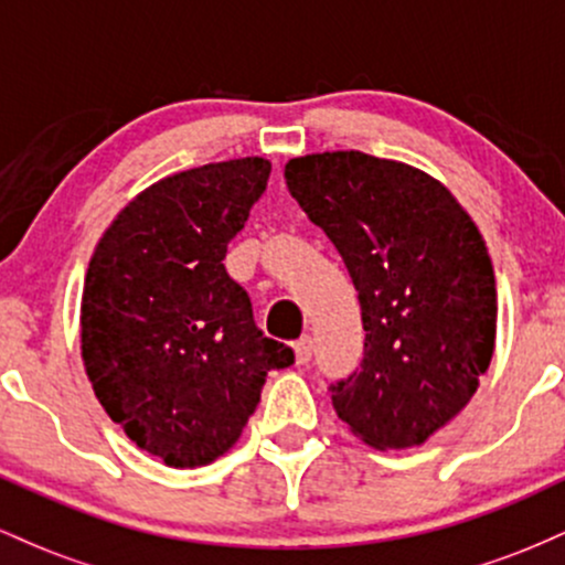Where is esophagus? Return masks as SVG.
<instances>
[{
    "label": "esophagus",
    "mask_w": 565,
    "mask_h": 565,
    "mask_svg": "<svg viewBox=\"0 0 565 565\" xmlns=\"http://www.w3.org/2000/svg\"><path fill=\"white\" fill-rule=\"evenodd\" d=\"M310 355H313V340H310V337H300V340L295 342V361L297 364H308Z\"/></svg>",
    "instance_id": "34e87169"
}]
</instances>
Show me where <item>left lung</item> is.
<instances>
[{
    "label": "left lung",
    "instance_id": "left-lung-1",
    "mask_svg": "<svg viewBox=\"0 0 565 565\" xmlns=\"http://www.w3.org/2000/svg\"><path fill=\"white\" fill-rule=\"evenodd\" d=\"M289 193L332 238L359 291L364 361L334 382L337 417L372 449H408L457 417L497 340L489 249L457 199L404 161L289 159Z\"/></svg>",
    "mask_w": 565,
    "mask_h": 565
}]
</instances>
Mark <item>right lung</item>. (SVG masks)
<instances>
[{
	"label": "right lung",
	"instance_id": "add662e5",
	"mask_svg": "<svg viewBox=\"0 0 565 565\" xmlns=\"http://www.w3.org/2000/svg\"><path fill=\"white\" fill-rule=\"evenodd\" d=\"M268 174L260 157L170 174L129 201L89 260L84 372L127 438L170 468L223 457L270 369L295 364L223 265Z\"/></svg>",
	"mask_w": 565,
	"mask_h": 565
}]
</instances>
